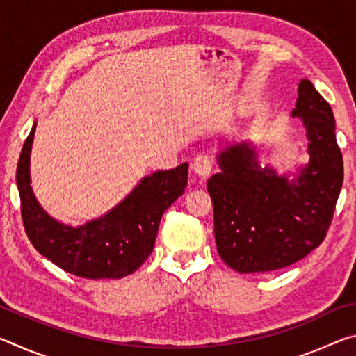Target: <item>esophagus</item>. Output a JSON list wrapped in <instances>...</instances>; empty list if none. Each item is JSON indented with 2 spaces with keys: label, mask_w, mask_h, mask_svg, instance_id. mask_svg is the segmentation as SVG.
<instances>
[{
  "label": "esophagus",
  "mask_w": 356,
  "mask_h": 356,
  "mask_svg": "<svg viewBox=\"0 0 356 356\" xmlns=\"http://www.w3.org/2000/svg\"><path fill=\"white\" fill-rule=\"evenodd\" d=\"M212 156L209 154L202 152L200 155H196L195 161H193V171H195L196 176H200L201 179H206L210 171H212Z\"/></svg>",
  "instance_id": "1"
}]
</instances>
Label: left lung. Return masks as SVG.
<instances>
[{
  "instance_id": "left-lung-1",
  "label": "left lung",
  "mask_w": 356,
  "mask_h": 356,
  "mask_svg": "<svg viewBox=\"0 0 356 356\" xmlns=\"http://www.w3.org/2000/svg\"><path fill=\"white\" fill-rule=\"evenodd\" d=\"M308 138L309 163L292 180L262 168L251 143L229 144L220 172L207 182L213 202L216 250L238 273L284 268L323 242L339 197L344 166L331 106L309 80L298 84L292 111Z\"/></svg>"
}]
</instances>
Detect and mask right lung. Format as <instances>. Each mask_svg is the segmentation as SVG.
<instances>
[{"label":"right lung","instance_id":"obj_1","mask_svg":"<svg viewBox=\"0 0 356 356\" xmlns=\"http://www.w3.org/2000/svg\"><path fill=\"white\" fill-rule=\"evenodd\" d=\"M34 131L35 122L17 165L22 220L29 242L64 272L80 278L119 280L134 273L154 250L161 215L185 191L188 165L143 177L110 212L74 227L51 218L35 200L29 177Z\"/></svg>","mask_w":356,"mask_h":356}]
</instances>
